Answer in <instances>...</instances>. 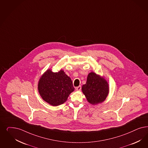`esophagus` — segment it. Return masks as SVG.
Listing matches in <instances>:
<instances>
[{"instance_id":"esophagus-1","label":"esophagus","mask_w":148,"mask_h":148,"mask_svg":"<svg viewBox=\"0 0 148 148\" xmlns=\"http://www.w3.org/2000/svg\"><path fill=\"white\" fill-rule=\"evenodd\" d=\"M76 90H77V91H81V90H82V86H79L78 87H77Z\"/></svg>"}]
</instances>
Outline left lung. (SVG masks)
Listing matches in <instances>:
<instances>
[{
	"label": "left lung",
	"mask_w": 148,
	"mask_h": 148,
	"mask_svg": "<svg viewBox=\"0 0 148 148\" xmlns=\"http://www.w3.org/2000/svg\"><path fill=\"white\" fill-rule=\"evenodd\" d=\"M82 91L87 101L95 105L105 101L109 93V87L104 77L91 72L87 76L86 83L82 86Z\"/></svg>",
	"instance_id": "obj_1"
}]
</instances>
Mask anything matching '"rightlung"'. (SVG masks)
<instances>
[{
    "mask_svg": "<svg viewBox=\"0 0 148 148\" xmlns=\"http://www.w3.org/2000/svg\"><path fill=\"white\" fill-rule=\"evenodd\" d=\"M38 89L42 99L52 106L64 103L74 91L71 79L63 71L53 73L50 69L40 77Z\"/></svg>",
    "mask_w": 148,
    "mask_h": 148,
    "instance_id": "add662e5",
    "label": "right lung"
}]
</instances>
